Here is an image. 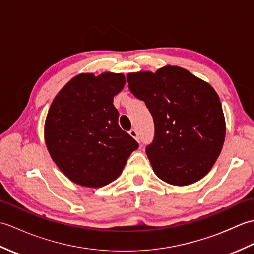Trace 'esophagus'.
Returning <instances> with one entry per match:
<instances>
[{"label": "esophagus", "instance_id": "esophagus-1", "mask_svg": "<svg viewBox=\"0 0 254 254\" xmlns=\"http://www.w3.org/2000/svg\"><path fill=\"white\" fill-rule=\"evenodd\" d=\"M130 133V135L133 137V138H135L136 141H139V138H138V133H137V131L135 130V128H132V130L128 132Z\"/></svg>", "mask_w": 254, "mask_h": 254}]
</instances>
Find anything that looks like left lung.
Returning a JSON list of instances; mask_svg holds the SVG:
<instances>
[{"label":"left lung","instance_id":"8db88e82","mask_svg":"<svg viewBox=\"0 0 254 254\" xmlns=\"http://www.w3.org/2000/svg\"><path fill=\"white\" fill-rule=\"evenodd\" d=\"M128 88L154 119L146 154L167 183L188 186L202 179L222 152L226 124L216 91L179 66L127 75Z\"/></svg>","mask_w":254,"mask_h":254}]
</instances>
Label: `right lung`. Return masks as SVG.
I'll list each match as a JSON object with an SVG mask.
<instances>
[{
  "mask_svg": "<svg viewBox=\"0 0 254 254\" xmlns=\"http://www.w3.org/2000/svg\"><path fill=\"white\" fill-rule=\"evenodd\" d=\"M123 74H79L52 101L45 124L47 148L69 180L100 188L116 180L138 143L118 124L113 97Z\"/></svg>",
  "mask_w": 254,
  "mask_h": 254,
  "instance_id": "add662e5",
  "label": "right lung"
}]
</instances>
